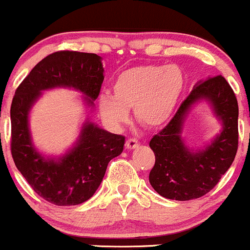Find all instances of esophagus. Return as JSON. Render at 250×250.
<instances>
[{
	"mask_svg": "<svg viewBox=\"0 0 250 250\" xmlns=\"http://www.w3.org/2000/svg\"><path fill=\"white\" fill-rule=\"evenodd\" d=\"M125 147H127V149H135L136 147H139V141L136 139H134V137H130V139H128L125 141Z\"/></svg>",
	"mask_w": 250,
	"mask_h": 250,
	"instance_id": "1",
	"label": "esophagus"
}]
</instances>
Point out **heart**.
<instances>
[{
	"mask_svg": "<svg viewBox=\"0 0 250 250\" xmlns=\"http://www.w3.org/2000/svg\"><path fill=\"white\" fill-rule=\"evenodd\" d=\"M185 85L176 65L146 64L123 70L114 80L113 95L101 94L99 108L104 121L120 127L128 120V109L147 128L162 125L170 117Z\"/></svg>",
	"mask_w": 250,
	"mask_h": 250,
	"instance_id": "obj_1",
	"label": "heart"
}]
</instances>
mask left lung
<instances>
[{
    "label": "left lung",
    "instance_id": "obj_1",
    "mask_svg": "<svg viewBox=\"0 0 250 250\" xmlns=\"http://www.w3.org/2000/svg\"><path fill=\"white\" fill-rule=\"evenodd\" d=\"M201 98L211 102L223 121L221 134L206 151L191 153L180 140L188 109ZM239 105L234 90L222 75L200 82L181 103L173 119L150 140L155 165L149 173L151 187L161 196L177 201L199 199L219 183L233 163L239 147Z\"/></svg>",
    "mask_w": 250,
    "mask_h": 250
}]
</instances>
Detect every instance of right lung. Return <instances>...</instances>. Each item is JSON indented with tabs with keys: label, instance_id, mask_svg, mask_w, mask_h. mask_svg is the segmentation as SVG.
I'll list each match as a JSON object with an SVG mask.
<instances>
[{
	"label": "right lung",
	"instance_id": "obj_1",
	"mask_svg": "<svg viewBox=\"0 0 250 250\" xmlns=\"http://www.w3.org/2000/svg\"><path fill=\"white\" fill-rule=\"evenodd\" d=\"M96 54L61 50L40 61L15 91L10 108V150L16 168L37 195L56 206H75L93 196L111 159L122 153L125 137L87 122L77 145L59 161L44 159L31 145L28 115L41 91L70 87L94 104L104 80Z\"/></svg>",
	"mask_w": 250,
	"mask_h": 250
}]
</instances>
